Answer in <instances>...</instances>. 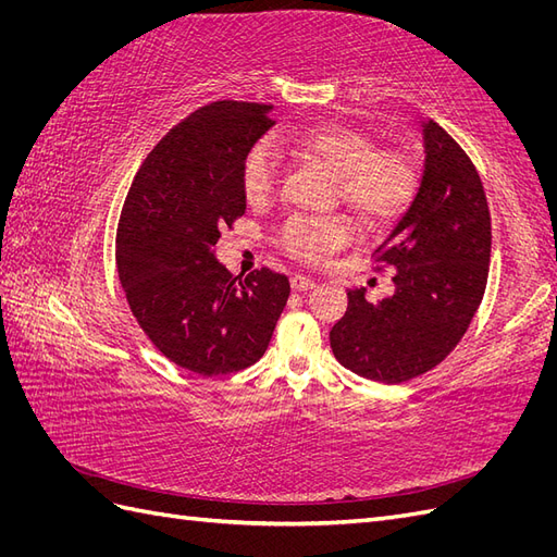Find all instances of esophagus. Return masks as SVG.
Instances as JSON below:
<instances>
[{"mask_svg": "<svg viewBox=\"0 0 557 557\" xmlns=\"http://www.w3.org/2000/svg\"><path fill=\"white\" fill-rule=\"evenodd\" d=\"M290 288H293L295 293H305V290L315 288V281H313V278H309V276L295 274V276H290Z\"/></svg>", "mask_w": 557, "mask_h": 557, "instance_id": "esophagus-1", "label": "esophagus"}]
</instances>
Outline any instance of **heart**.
I'll use <instances>...</instances> for the list:
<instances>
[{"mask_svg": "<svg viewBox=\"0 0 557 557\" xmlns=\"http://www.w3.org/2000/svg\"><path fill=\"white\" fill-rule=\"evenodd\" d=\"M276 144L293 146L336 176L339 197L367 225H383L404 213L418 188L413 160L395 148H379L372 134L350 125H315L299 134H278ZM272 139L250 146L242 162V190L250 205L276 193L281 156ZM346 215H290L276 232L278 246L293 258L323 262L352 239Z\"/></svg>", "mask_w": 557, "mask_h": 557, "instance_id": "1", "label": "heart"}]
</instances>
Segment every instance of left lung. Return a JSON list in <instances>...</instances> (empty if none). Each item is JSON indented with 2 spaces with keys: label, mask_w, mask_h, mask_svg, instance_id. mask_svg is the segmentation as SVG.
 I'll use <instances>...</instances> for the list:
<instances>
[{
  "label": "left lung",
  "mask_w": 557,
  "mask_h": 557,
  "mask_svg": "<svg viewBox=\"0 0 557 557\" xmlns=\"http://www.w3.org/2000/svg\"><path fill=\"white\" fill-rule=\"evenodd\" d=\"M425 166L409 209L372 252L397 269L379 305L348 290L330 332L334 358L362 379L404 383L450 356L474 318L491 269V209L474 162L434 121L423 123Z\"/></svg>",
  "instance_id": "1"
}]
</instances>
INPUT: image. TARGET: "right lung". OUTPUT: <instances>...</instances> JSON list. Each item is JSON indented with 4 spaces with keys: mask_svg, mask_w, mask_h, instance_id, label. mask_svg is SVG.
<instances>
[{
    "mask_svg": "<svg viewBox=\"0 0 557 557\" xmlns=\"http://www.w3.org/2000/svg\"><path fill=\"white\" fill-rule=\"evenodd\" d=\"M267 104L221 99L174 125L134 176L115 232L117 278L153 346L199 376L256 364L290 283L272 269L244 281L213 258L246 211L242 162L274 125Z\"/></svg>",
    "mask_w": 557,
    "mask_h": 557,
    "instance_id": "1",
    "label": "right lung"
}]
</instances>
